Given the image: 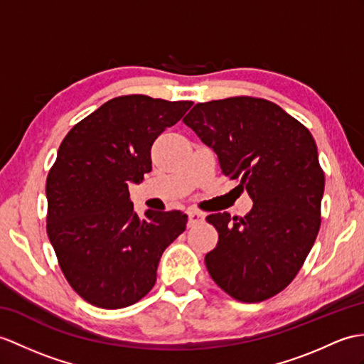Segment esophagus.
Listing matches in <instances>:
<instances>
[{
	"mask_svg": "<svg viewBox=\"0 0 364 364\" xmlns=\"http://www.w3.org/2000/svg\"><path fill=\"white\" fill-rule=\"evenodd\" d=\"M188 217H189V220H188V226L191 228V226H196V225H198V223H201L203 220H205V215H203L201 213H198V210H196V209H189L188 210Z\"/></svg>",
	"mask_w": 364,
	"mask_h": 364,
	"instance_id": "esophagus-1",
	"label": "esophagus"
}]
</instances>
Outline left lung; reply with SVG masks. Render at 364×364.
<instances>
[{
    "label": "left lung",
    "mask_w": 364,
    "mask_h": 364,
    "mask_svg": "<svg viewBox=\"0 0 364 364\" xmlns=\"http://www.w3.org/2000/svg\"><path fill=\"white\" fill-rule=\"evenodd\" d=\"M183 122L252 200L245 217H206L218 232L205 257L210 277L242 302L273 298L296 277L321 226L326 178L314 136L279 105L251 96L197 104Z\"/></svg>",
    "instance_id": "1"
}]
</instances>
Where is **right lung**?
Segmentation results:
<instances>
[{
  "label": "right lung",
  "mask_w": 364,
  "mask_h": 364,
  "mask_svg": "<svg viewBox=\"0 0 364 364\" xmlns=\"http://www.w3.org/2000/svg\"><path fill=\"white\" fill-rule=\"evenodd\" d=\"M193 105L144 95L108 100L68 132L46 178V231L82 299L124 309L154 289L164 250L186 230L181 210H133L129 184L151 171L150 150Z\"/></svg>",
  "instance_id": "right-lung-1"
}]
</instances>
